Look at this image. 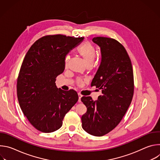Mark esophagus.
I'll return each mask as SVG.
<instances>
[{"label": "esophagus", "mask_w": 160, "mask_h": 160, "mask_svg": "<svg viewBox=\"0 0 160 160\" xmlns=\"http://www.w3.org/2000/svg\"><path fill=\"white\" fill-rule=\"evenodd\" d=\"M78 102H81V98L82 96L80 93H78Z\"/></svg>", "instance_id": "obj_1"}]
</instances>
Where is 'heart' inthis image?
Masks as SVG:
<instances>
[{
    "mask_svg": "<svg viewBox=\"0 0 160 160\" xmlns=\"http://www.w3.org/2000/svg\"><path fill=\"white\" fill-rule=\"evenodd\" d=\"M79 54L83 58L87 65H92L96 56V49L93 44L90 42L85 43L78 50ZM70 59L69 55L66 56L65 58V66L66 67ZM78 85H82L83 81L81 80H78Z\"/></svg>",
    "mask_w": 160,
    "mask_h": 160,
    "instance_id": "heart-1",
    "label": "heart"
}]
</instances>
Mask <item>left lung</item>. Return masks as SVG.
Here are the masks:
<instances>
[{
    "instance_id": "left-lung-1",
    "label": "left lung",
    "mask_w": 160,
    "mask_h": 160,
    "mask_svg": "<svg viewBox=\"0 0 160 160\" xmlns=\"http://www.w3.org/2000/svg\"><path fill=\"white\" fill-rule=\"evenodd\" d=\"M92 41L101 48L102 59L91 85L101 90L102 95L96 101L90 96L81 98L87 109L81 119L85 132L101 137L115 128L125 115L133 96V73L130 57L118 41L102 37Z\"/></svg>"
}]
</instances>
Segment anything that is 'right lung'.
<instances>
[{"label":"right lung","instance_id":"add662e5","mask_svg":"<svg viewBox=\"0 0 160 160\" xmlns=\"http://www.w3.org/2000/svg\"><path fill=\"white\" fill-rule=\"evenodd\" d=\"M83 38L45 35L34 42L22 61L17 80L18 102L29 122L42 132L60 128L78 100L75 90L58 88L55 82L64 72L66 54Z\"/></svg>","mask_w":160,"mask_h":160}]
</instances>
